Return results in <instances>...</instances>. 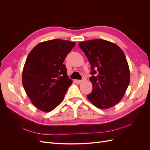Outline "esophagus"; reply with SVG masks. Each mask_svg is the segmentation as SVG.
<instances>
[{
    "mask_svg": "<svg viewBox=\"0 0 150 150\" xmlns=\"http://www.w3.org/2000/svg\"><path fill=\"white\" fill-rule=\"evenodd\" d=\"M83 80H77V82H78L79 84L83 83Z\"/></svg>",
    "mask_w": 150,
    "mask_h": 150,
    "instance_id": "1",
    "label": "esophagus"
}]
</instances>
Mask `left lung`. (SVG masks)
I'll use <instances>...</instances> for the list:
<instances>
[{
  "label": "left lung",
  "mask_w": 150,
  "mask_h": 150,
  "mask_svg": "<svg viewBox=\"0 0 150 150\" xmlns=\"http://www.w3.org/2000/svg\"><path fill=\"white\" fill-rule=\"evenodd\" d=\"M79 47L90 62L93 91L87 97L95 106L106 110L123 98L130 82L125 54L116 44L103 39L80 42Z\"/></svg>",
  "instance_id": "left-lung-1"
}]
</instances>
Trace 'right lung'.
<instances>
[{"mask_svg":"<svg viewBox=\"0 0 150 150\" xmlns=\"http://www.w3.org/2000/svg\"><path fill=\"white\" fill-rule=\"evenodd\" d=\"M75 44L66 40H49L29 52L22 81L31 103L39 110L47 112L56 108L72 84L63 62Z\"/></svg>","mask_w":150,"mask_h":150,"instance_id":"add662e5","label":"right lung"}]
</instances>
